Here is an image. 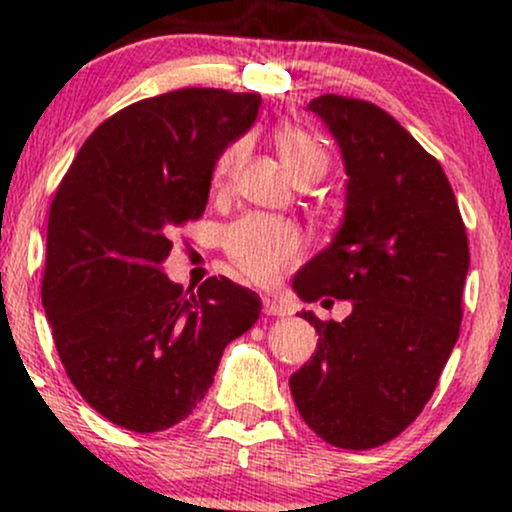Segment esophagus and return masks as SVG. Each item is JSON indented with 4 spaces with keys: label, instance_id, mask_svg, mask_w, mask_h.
<instances>
[{
    "label": "esophagus",
    "instance_id": "esophagus-1",
    "mask_svg": "<svg viewBox=\"0 0 512 512\" xmlns=\"http://www.w3.org/2000/svg\"><path fill=\"white\" fill-rule=\"evenodd\" d=\"M262 303H264V313H267V315H276V317H284V315H289V308H286L284 303H279V301H276V298H269V296H264V298H262Z\"/></svg>",
    "mask_w": 512,
    "mask_h": 512
}]
</instances>
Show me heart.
Returning <instances> with one entry per match:
<instances>
[{"label":"heart","mask_w":512,"mask_h":512,"mask_svg":"<svg viewBox=\"0 0 512 512\" xmlns=\"http://www.w3.org/2000/svg\"><path fill=\"white\" fill-rule=\"evenodd\" d=\"M274 144L298 185H308L325 175L330 158L310 129L301 125H279L274 129ZM245 156H248V139H236L223 146L214 161V175H211L214 187L226 190L238 175ZM223 248L240 274L257 284H272L301 260L303 240L289 221L267 214H248L228 226Z\"/></svg>","instance_id":"b5f03b06"}]
</instances>
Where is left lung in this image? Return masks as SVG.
Wrapping results in <instances>:
<instances>
[{"label": "left lung", "instance_id": "8db88e82", "mask_svg": "<svg viewBox=\"0 0 512 512\" xmlns=\"http://www.w3.org/2000/svg\"><path fill=\"white\" fill-rule=\"evenodd\" d=\"M308 110L330 127L349 180L342 228L293 291L305 303L351 301V315L303 310L320 339L289 385L325 443L368 450L421 414L460 337L467 231L440 163L395 117L334 93Z\"/></svg>", "mask_w": 512, "mask_h": 512}]
</instances>
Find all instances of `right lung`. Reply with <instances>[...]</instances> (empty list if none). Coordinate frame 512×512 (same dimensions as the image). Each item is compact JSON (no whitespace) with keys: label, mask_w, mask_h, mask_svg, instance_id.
Listing matches in <instances>:
<instances>
[{"label":"right lung","mask_w":512,"mask_h":512,"mask_svg":"<svg viewBox=\"0 0 512 512\" xmlns=\"http://www.w3.org/2000/svg\"><path fill=\"white\" fill-rule=\"evenodd\" d=\"M262 98L180 88L93 129L52 199L43 305L79 395L134 433L180 424L228 342L257 322V293L211 276L187 296L161 272L173 231L207 207L214 161Z\"/></svg>","instance_id":"1"}]
</instances>
